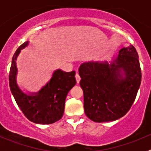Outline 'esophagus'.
Instances as JSON below:
<instances>
[{"label": "esophagus", "instance_id": "obj_1", "mask_svg": "<svg viewBox=\"0 0 151 151\" xmlns=\"http://www.w3.org/2000/svg\"><path fill=\"white\" fill-rule=\"evenodd\" d=\"M76 79L77 83H79L80 79H81V77H80L79 74H78V73H76Z\"/></svg>", "mask_w": 151, "mask_h": 151}]
</instances>
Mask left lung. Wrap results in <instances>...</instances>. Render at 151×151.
I'll return each instance as SVG.
<instances>
[{
  "label": "left lung",
  "instance_id": "obj_1",
  "mask_svg": "<svg viewBox=\"0 0 151 151\" xmlns=\"http://www.w3.org/2000/svg\"><path fill=\"white\" fill-rule=\"evenodd\" d=\"M121 70L125 77L120 74ZM78 73L84 110L91 120H116L130 110L141 82L138 54L134 46L121 49L110 65L106 62L85 63L80 66Z\"/></svg>",
  "mask_w": 151,
  "mask_h": 151
}]
</instances>
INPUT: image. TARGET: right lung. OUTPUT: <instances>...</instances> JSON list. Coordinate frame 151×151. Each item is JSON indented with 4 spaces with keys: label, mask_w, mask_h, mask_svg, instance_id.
I'll return each instance as SVG.
<instances>
[{
    "label": "right lung",
    "mask_w": 151,
    "mask_h": 151,
    "mask_svg": "<svg viewBox=\"0 0 151 151\" xmlns=\"http://www.w3.org/2000/svg\"><path fill=\"white\" fill-rule=\"evenodd\" d=\"M22 44L15 52L12 59L9 74V84L17 105L25 116L31 122L38 124H51L60 120L64 113L65 101L69 90L76 85V72L55 71L50 82L34 96L26 95L18 88L16 82V60L21 49L27 46Z\"/></svg>",
    "instance_id": "right-lung-1"
}]
</instances>
